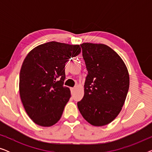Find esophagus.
Returning <instances> with one entry per match:
<instances>
[{"instance_id":"1","label":"esophagus","mask_w":152,"mask_h":152,"mask_svg":"<svg viewBox=\"0 0 152 152\" xmlns=\"http://www.w3.org/2000/svg\"><path fill=\"white\" fill-rule=\"evenodd\" d=\"M70 91H71L72 94H73V93H75V88H70Z\"/></svg>"}]
</instances>
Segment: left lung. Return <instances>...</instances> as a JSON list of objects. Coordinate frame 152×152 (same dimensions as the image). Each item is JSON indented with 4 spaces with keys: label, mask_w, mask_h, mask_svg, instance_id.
<instances>
[{
    "label": "left lung",
    "mask_w": 152,
    "mask_h": 152,
    "mask_svg": "<svg viewBox=\"0 0 152 152\" xmlns=\"http://www.w3.org/2000/svg\"><path fill=\"white\" fill-rule=\"evenodd\" d=\"M80 45L88 75L78 109L88 123L106 125L117 117L124 105L129 87L127 68L107 45L89 43Z\"/></svg>",
    "instance_id": "8db88e82"
}]
</instances>
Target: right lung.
Segmentation results:
<instances>
[{
    "label": "right lung",
    "instance_id": "right-lung-1",
    "mask_svg": "<svg viewBox=\"0 0 152 152\" xmlns=\"http://www.w3.org/2000/svg\"><path fill=\"white\" fill-rule=\"evenodd\" d=\"M81 52L79 45L51 41L37 46L26 56L19 75L22 103L38 125L50 126L61 117L70 97L64 86L65 64Z\"/></svg>",
    "mask_w": 152,
    "mask_h": 152
}]
</instances>
